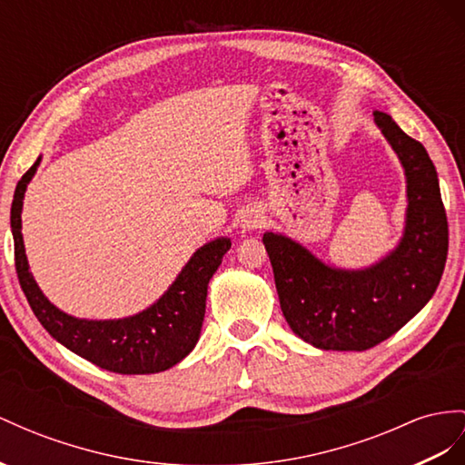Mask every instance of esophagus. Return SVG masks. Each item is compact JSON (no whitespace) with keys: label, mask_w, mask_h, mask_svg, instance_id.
Masks as SVG:
<instances>
[{"label":"esophagus","mask_w":465,"mask_h":465,"mask_svg":"<svg viewBox=\"0 0 465 465\" xmlns=\"http://www.w3.org/2000/svg\"><path fill=\"white\" fill-rule=\"evenodd\" d=\"M265 223V216L263 212L257 210V208H247L242 212L240 216V228L243 233H252V232H257L261 225Z\"/></svg>","instance_id":"obj_1"}]
</instances>
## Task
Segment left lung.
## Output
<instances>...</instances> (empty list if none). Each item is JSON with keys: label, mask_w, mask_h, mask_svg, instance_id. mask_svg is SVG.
Wrapping results in <instances>:
<instances>
[{"label": "left lung", "mask_w": 465, "mask_h": 465, "mask_svg": "<svg viewBox=\"0 0 465 465\" xmlns=\"http://www.w3.org/2000/svg\"><path fill=\"white\" fill-rule=\"evenodd\" d=\"M375 125L395 151L407 183L399 243L375 263L343 269L292 237L263 233L281 311L296 336L326 351H363L399 331L432 299L448 255V220L434 163L383 112Z\"/></svg>", "instance_id": "1"}]
</instances>
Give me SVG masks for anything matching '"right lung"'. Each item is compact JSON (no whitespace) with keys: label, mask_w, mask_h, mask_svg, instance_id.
<instances>
[{"label":"right lung","mask_w":465,"mask_h":465,"mask_svg":"<svg viewBox=\"0 0 465 465\" xmlns=\"http://www.w3.org/2000/svg\"><path fill=\"white\" fill-rule=\"evenodd\" d=\"M41 159L43 157L35 161L31 169L23 174L17 183L14 202H11L15 269L35 316L66 350L112 373L149 375L166 371L181 363L194 350L200 338L206 312L208 282L222 265L223 255L230 252V237L222 235L198 247L171 282V287L141 312L110 320L76 318L46 299L29 269L25 243H23V200Z\"/></svg>","instance_id":"add662e5"}]
</instances>
